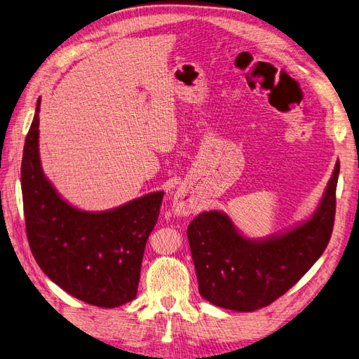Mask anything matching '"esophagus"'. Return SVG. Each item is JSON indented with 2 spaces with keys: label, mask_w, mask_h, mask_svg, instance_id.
I'll list each match as a JSON object with an SVG mask.
<instances>
[{
  "label": "esophagus",
  "mask_w": 359,
  "mask_h": 359,
  "mask_svg": "<svg viewBox=\"0 0 359 359\" xmlns=\"http://www.w3.org/2000/svg\"><path fill=\"white\" fill-rule=\"evenodd\" d=\"M196 207H198V198H196L194 191H191L189 188H183L176 194L175 203H172V209H175L177 215H182V216L191 215Z\"/></svg>",
  "instance_id": "1"
}]
</instances>
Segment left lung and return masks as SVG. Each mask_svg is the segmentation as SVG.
<instances>
[{"mask_svg":"<svg viewBox=\"0 0 359 359\" xmlns=\"http://www.w3.org/2000/svg\"><path fill=\"white\" fill-rule=\"evenodd\" d=\"M335 164L316 213L286 234L262 241L240 236L228 216L203 212L188 226L200 294L215 306L253 311L270 306L309 271L327 249L335 217Z\"/></svg>","mask_w":359,"mask_h":359,"instance_id":"left-lung-1","label":"left lung"}]
</instances>
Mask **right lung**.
Here are the masks:
<instances>
[{
    "instance_id": "add662e5",
    "label": "right lung",
    "mask_w": 359,
    "mask_h": 359,
    "mask_svg": "<svg viewBox=\"0 0 359 359\" xmlns=\"http://www.w3.org/2000/svg\"><path fill=\"white\" fill-rule=\"evenodd\" d=\"M39 111L25 138L20 167L27 237L44 274L65 292L97 307H118L137 295L147 238L164 192L118 209L89 213L67 204L44 177L39 156Z\"/></svg>"
}]
</instances>
